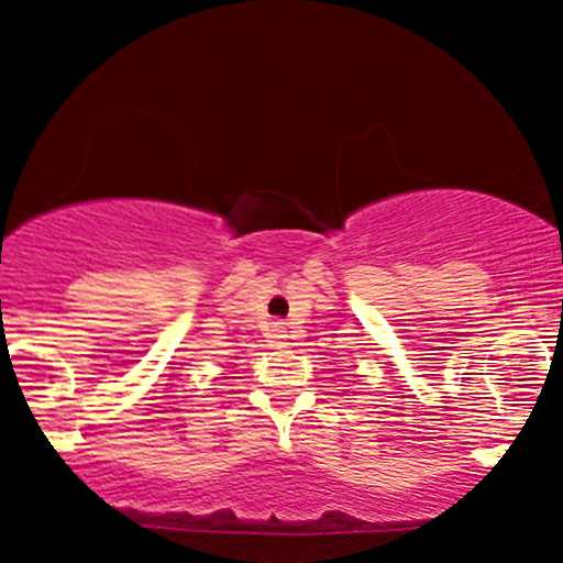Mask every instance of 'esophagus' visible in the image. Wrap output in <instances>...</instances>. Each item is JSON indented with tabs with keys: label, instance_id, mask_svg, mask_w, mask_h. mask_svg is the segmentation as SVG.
<instances>
[{
	"label": "esophagus",
	"instance_id": "esophagus-1",
	"mask_svg": "<svg viewBox=\"0 0 563 563\" xmlns=\"http://www.w3.org/2000/svg\"><path fill=\"white\" fill-rule=\"evenodd\" d=\"M267 333H269V335H267L269 344H273V346H283V344H286L288 335H286V328H283V322H269V331H267Z\"/></svg>",
	"mask_w": 563,
	"mask_h": 563
}]
</instances>
